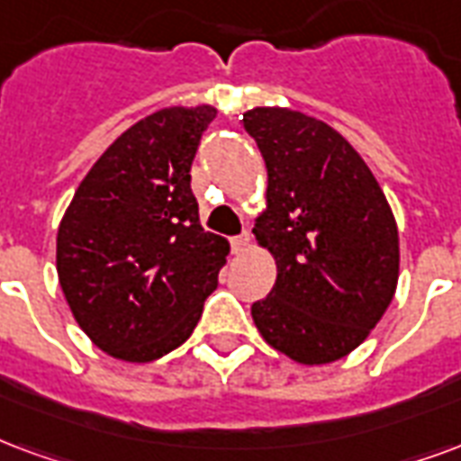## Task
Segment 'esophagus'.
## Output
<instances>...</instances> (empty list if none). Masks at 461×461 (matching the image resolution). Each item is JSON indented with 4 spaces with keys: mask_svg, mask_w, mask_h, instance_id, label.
Masks as SVG:
<instances>
[{
    "mask_svg": "<svg viewBox=\"0 0 461 461\" xmlns=\"http://www.w3.org/2000/svg\"><path fill=\"white\" fill-rule=\"evenodd\" d=\"M249 244H251V234H249V231H241L240 237H231V251H234V254L247 251Z\"/></svg>",
    "mask_w": 461,
    "mask_h": 461,
    "instance_id": "1",
    "label": "esophagus"
}]
</instances>
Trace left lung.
<instances>
[{
	"mask_svg": "<svg viewBox=\"0 0 461 461\" xmlns=\"http://www.w3.org/2000/svg\"><path fill=\"white\" fill-rule=\"evenodd\" d=\"M268 170L254 234L278 266L274 291L251 305L258 332L300 364L357 349L398 283V227L369 166L332 126L303 112L244 114Z\"/></svg>",
	"mask_w": 461,
	"mask_h": 461,
	"instance_id": "1",
	"label": "left lung"
}]
</instances>
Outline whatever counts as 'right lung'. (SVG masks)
<instances>
[{
	"instance_id": "obj_1",
	"label": "right lung",
	"mask_w": 461,
	"mask_h": 461,
	"mask_svg": "<svg viewBox=\"0 0 461 461\" xmlns=\"http://www.w3.org/2000/svg\"><path fill=\"white\" fill-rule=\"evenodd\" d=\"M210 104L168 107L126 129L85 176L58 227V281L102 352L153 361L193 335L230 241L204 231L190 166Z\"/></svg>"
}]
</instances>
